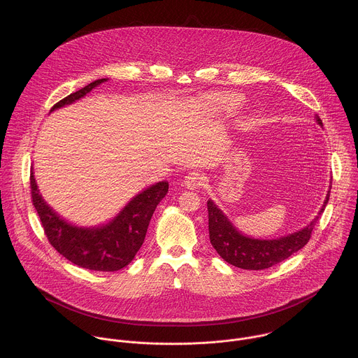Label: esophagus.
<instances>
[{"label": "esophagus", "instance_id": "obj_1", "mask_svg": "<svg viewBox=\"0 0 358 358\" xmlns=\"http://www.w3.org/2000/svg\"><path fill=\"white\" fill-rule=\"evenodd\" d=\"M204 183V176L199 171H190L185 176V186L190 190H196Z\"/></svg>", "mask_w": 358, "mask_h": 358}]
</instances>
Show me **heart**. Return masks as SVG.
Instances as JSON below:
<instances>
[{
  "mask_svg": "<svg viewBox=\"0 0 358 358\" xmlns=\"http://www.w3.org/2000/svg\"><path fill=\"white\" fill-rule=\"evenodd\" d=\"M237 103V99H230V101H226V102L220 103V107H222V110H226V111H230V110H233L234 108V104Z\"/></svg>",
  "mask_w": 358,
  "mask_h": 358,
  "instance_id": "heart-1",
  "label": "heart"
}]
</instances>
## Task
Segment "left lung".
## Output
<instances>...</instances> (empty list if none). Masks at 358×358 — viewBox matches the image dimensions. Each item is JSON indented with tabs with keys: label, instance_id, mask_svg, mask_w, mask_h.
<instances>
[{
	"label": "left lung",
	"instance_id": "8db88e82",
	"mask_svg": "<svg viewBox=\"0 0 358 358\" xmlns=\"http://www.w3.org/2000/svg\"><path fill=\"white\" fill-rule=\"evenodd\" d=\"M318 125L322 127V121L317 117ZM329 193L318 215L307 224L305 229L292 233L289 236L277 240H257L243 236L227 219V216L209 200L208 204V229L209 240L216 252L222 256L227 263L245 268V270H264L268 268L287 257L302 250L310 237L311 231L324 212V208L329 200Z\"/></svg>",
	"mask_w": 358,
	"mask_h": 358
}]
</instances>
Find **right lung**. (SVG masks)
I'll list each match as a JSON object with an SVG mask.
<instances>
[{"label": "right lung", "instance_id": "1", "mask_svg": "<svg viewBox=\"0 0 358 358\" xmlns=\"http://www.w3.org/2000/svg\"><path fill=\"white\" fill-rule=\"evenodd\" d=\"M104 81L107 80H96L70 94L53 104L51 111L78 101ZM30 189L31 201L40 216L44 233L60 255L88 270L117 271L129 264L142 247L154 210L168 193V182L164 180L150 186L134 197L108 224L92 229L73 226L53 212L38 193L33 171L30 173Z\"/></svg>", "mask_w": 358, "mask_h": 358}]
</instances>
